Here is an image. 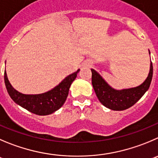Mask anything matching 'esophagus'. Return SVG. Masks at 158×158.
<instances>
[{
    "label": "esophagus",
    "mask_w": 158,
    "mask_h": 158,
    "mask_svg": "<svg viewBox=\"0 0 158 158\" xmlns=\"http://www.w3.org/2000/svg\"><path fill=\"white\" fill-rule=\"evenodd\" d=\"M85 67H91V63H86V64H85Z\"/></svg>",
    "instance_id": "esophagus-1"
}]
</instances>
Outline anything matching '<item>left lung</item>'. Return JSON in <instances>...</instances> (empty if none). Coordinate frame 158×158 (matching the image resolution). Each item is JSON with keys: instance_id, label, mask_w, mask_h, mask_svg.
I'll list each match as a JSON object with an SVG mask.
<instances>
[{"instance_id": "left-lung-1", "label": "left lung", "mask_w": 158, "mask_h": 158, "mask_svg": "<svg viewBox=\"0 0 158 158\" xmlns=\"http://www.w3.org/2000/svg\"><path fill=\"white\" fill-rule=\"evenodd\" d=\"M149 54L151 55L150 51ZM91 70L92 85L98 98L103 106L114 111L125 110L137 102L149 89L153 77V65L151 61L148 77L140 85L135 88L116 90L112 88L95 70Z\"/></svg>"}]
</instances>
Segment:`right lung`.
Listing matches in <instances>:
<instances>
[{"label": "right lung", "mask_w": 158, "mask_h": 158, "mask_svg": "<svg viewBox=\"0 0 158 158\" xmlns=\"http://www.w3.org/2000/svg\"><path fill=\"white\" fill-rule=\"evenodd\" d=\"M79 71L80 69L66 77L59 85L50 91L38 94H22L15 89L9 82L6 70H4V83L10 98L16 104L36 115H47L62 107L68 95L70 85L76 79Z\"/></svg>", "instance_id": "right-lung-1"}]
</instances>
